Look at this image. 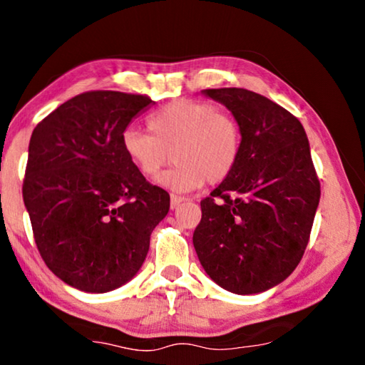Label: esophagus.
I'll return each instance as SVG.
<instances>
[{
    "label": "esophagus",
    "instance_id": "34e87169",
    "mask_svg": "<svg viewBox=\"0 0 365 365\" xmlns=\"http://www.w3.org/2000/svg\"><path fill=\"white\" fill-rule=\"evenodd\" d=\"M185 201V197H182V196H178V195H170V207L172 209H175L178 205H180V202H183Z\"/></svg>",
    "mask_w": 365,
    "mask_h": 365
}]
</instances>
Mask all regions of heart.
Instances as JSON below:
<instances>
[{
	"label": "heart",
	"mask_w": 365,
	"mask_h": 365,
	"mask_svg": "<svg viewBox=\"0 0 365 365\" xmlns=\"http://www.w3.org/2000/svg\"><path fill=\"white\" fill-rule=\"evenodd\" d=\"M148 132L125 128L122 150L141 175H159L170 159L175 168L159 183L178 193L196 190L207 182L227 180L242 154L243 132L230 110L202 100H177L148 117Z\"/></svg>",
	"instance_id": "1"
}]
</instances>
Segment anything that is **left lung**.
<instances>
[{
    "label": "left lung",
    "instance_id": "1",
    "mask_svg": "<svg viewBox=\"0 0 365 365\" xmlns=\"http://www.w3.org/2000/svg\"><path fill=\"white\" fill-rule=\"evenodd\" d=\"M206 95L240 120L243 145L230 177L201 201L193 245L217 285L237 294L261 293L302 259L320 182L304 128L285 108L245 88Z\"/></svg>",
    "mask_w": 365,
    "mask_h": 365
}]
</instances>
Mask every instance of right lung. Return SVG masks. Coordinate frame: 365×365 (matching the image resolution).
<instances>
[{
	"instance_id": "right-lung-1",
	"label": "right lung",
	"mask_w": 365,
	"mask_h": 365,
	"mask_svg": "<svg viewBox=\"0 0 365 365\" xmlns=\"http://www.w3.org/2000/svg\"><path fill=\"white\" fill-rule=\"evenodd\" d=\"M153 100L85 91L34 128L24 202L48 269L88 293L119 288L137 274L170 196L135 169L122 133Z\"/></svg>"
}]
</instances>
